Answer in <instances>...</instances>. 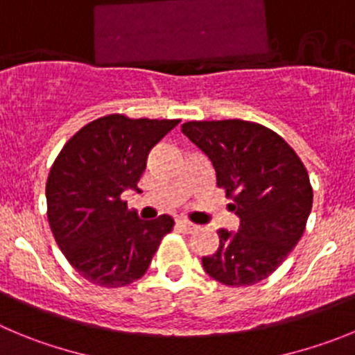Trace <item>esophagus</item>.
Here are the masks:
<instances>
[{"label": "esophagus", "instance_id": "esophagus-1", "mask_svg": "<svg viewBox=\"0 0 355 355\" xmlns=\"http://www.w3.org/2000/svg\"><path fill=\"white\" fill-rule=\"evenodd\" d=\"M177 227L180 231H184V233H194L200 226L194 223H189V220H177Z\"/></svg>", "mask_w": 355, "mask_h": 355}]
</instances>
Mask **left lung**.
Returning <instances> with one entry per match:
<instances>
[{"label":"left lung","mask_w":355,"mask_h":355,"mask_svg":"<svg viewBox=\"0 0 355 355\" xmlns=\"http://www.w3.org/2000/svg\"><path fill=\"white\" fill-rule=\"evenodd\" d=\"M182 132L214 164L217 187L233 200L240 230H218V248L203 257L214 280L247 287L270 277L300 241L313 191L303 161L280 135L257 122L191 121Z\"/></svg>","instance_id":"8db88e82"}]
</instances>
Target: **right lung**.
Here are the masks:
<instances>
[{
	"label": "right lung",
	"mask_w": 355,
	"mask_h": 355,
	"mask_svg": "<svg viewBox=\"0 0 355 355\" xmlns=\"http://www.w3.org/2000/svg\"><path fill=\"white\" fill-rule=\"evenodd\" d=\"M178 119H131L110 114L85 124L66 141L47 178V217L68 263L99 287H124L141 278L170 215L141 220L122 194L138 189L147 155Z\"/></svg>",
	"instance_id": "obj_1"
}]
</instances>
